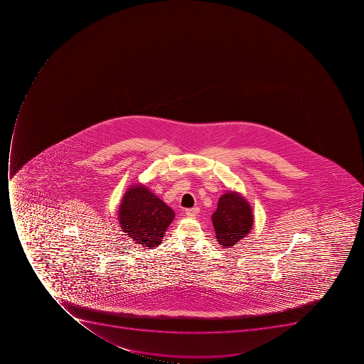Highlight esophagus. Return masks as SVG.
I'll use <instances>...</instances> for the list:
<instances>
[{
  "label": "esophagus",
  "instance_id": "obj_1",
  "mask_svg": "<svg viewBox=\"0 0 364 364\" xmlns=\"http://www.w3.org/2000/svg\"><path fill=\"white\" fill-rule=\"evenodd\" d=\"M199 210H200V209L198 208V207H193V208H188L186 209V214L188 215V216H190V218H193V216H196V215L199 213Z\"/></svg>",
  "mask_w": 364,
  "mask_h": 364
}]
</instances>
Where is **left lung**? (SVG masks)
<instances>
[{"mask_svg": "<svg viewBox=\"0 0 364 364\" xmlns=\"http://www.w3.org/2000/svg\"><path fill=\"white\" fill-rule=\"evenodd\" d=\"M212 220L218 244L224 248H231L252 230V207L240 193L226 192L218 199Z\"/></svg>", "mask_w": 364, "mask_h": 364, "instance_id": "obj_1", "label": "left lung"}]
</instances>
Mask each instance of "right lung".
Masks as SVG:
<instances>
[{
	"label": "right lung",
	"instance_id": "add662e5",
	"mask_svg": "<svg viewBox=\"0 0 364 364\" xmlns=\"http://www.w3.org/2000/svg\"><path fill=\"white\" fill-rule=\"evenodd\" d=\"M175 214L144 184L129 186L118 209L120 228L135 244L154 248L161 244Z\"/></svg>",
	"mask_w": 364,
	"mask_h": 364
}]
</instances>
